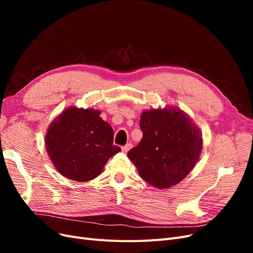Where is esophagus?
Returning a JSON list of instances; mask_svg holds the SVG:
<instances>
[{
    "mask_svg": "<svg viewBox=\"0 0 253 253\" xmlns=\"http://www.w3.org/2000/svg\"><path fill=\"white\" fill-rule=\"evenodd\" d=\"M131 148H132V143H126V145H124V147L121 148V150H122V152H124V153H126Z\"/></svg>",
    "mask_w": 253,
    "mask_h": 253,
    "instance_id": "esophagus-1",
    "label": "esophagus"
}]
</instances>
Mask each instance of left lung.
<instances>
[{
	"label": "left lung",
	"mask_w": 253,
	"mask_h": 253,
	"mask_svg": "<svg viewBox=\"0 0 253 253\" xmlns=\"http://www.w3.org/2000/svg\"><path fill=\"white\" fill-rule=\"evenodd\" d=\"M142 139L127 152L140 177L159 189L173 187L193 169L202 150V134L178 109L141 114Z\"/></svg>",
	"instance_id": "1"
}]
</instances>
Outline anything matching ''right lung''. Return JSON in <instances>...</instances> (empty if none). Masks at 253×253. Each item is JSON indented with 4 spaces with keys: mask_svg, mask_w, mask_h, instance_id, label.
Returning <instances> with one entry per match:
<instances>
[{
    "mask_svg": "<svg viewBox=\"0 0 253 253\" xmlns=\"http://www.w3.org/2000/svg\"><path fill=\"white\" fill-rule=\"evenodd\" d=\"M99 114L71 108L50 125L45 144L53 166L66 178L94 179L109 158L121 151L113 144V128Z\"/></svg>",
    "mask_w": 253,
    "mask_h": 253,
    "instance_id": "1",
    "label": "right lung"
}]
</instances>
